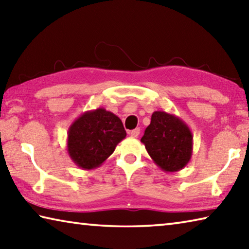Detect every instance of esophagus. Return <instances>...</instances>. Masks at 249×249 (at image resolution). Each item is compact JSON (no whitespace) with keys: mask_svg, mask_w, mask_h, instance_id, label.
Instances as JSON below:
<instances>
[{"mask_svg":"<svg viewBox=\"0 0 249 249\" xmlns=\"http://www.w3.org/2000/svg\"><path fill=\"white\" fill-rule=\"evenodd\" d=\"M128 134H129L132 137L136 138V137H138V135H140V128H135V129H133V130H130V132H129Z\"/></svg>","mask_w":249,"mask_h":249,"instance_id":"34e87169","label":"esophagus"}]
</instances>
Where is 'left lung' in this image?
I'll return each instance as SVG.
<instances>
[{"mask_svg": "<svg viewBox=\"0 0 249 249\" xmlns=\"http://www.w3.org/2000/svg\"><path fill=\"white\" fill-rule=\"evenodd\" d=\"M141 142L160 169L179 171L190 161L193 136L189 126L174 114L156 111Z\"/></svg>", "mask_w": 249, "mask_h": 249, "instance_id": "8db88e82", "label": "left lung"}]
</instances>
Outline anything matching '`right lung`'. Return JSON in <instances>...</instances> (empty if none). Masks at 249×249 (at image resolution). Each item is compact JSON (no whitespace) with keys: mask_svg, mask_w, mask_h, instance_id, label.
<instances>
[{"mask_svg":"<svg viewBox=\"0 0 249 249\" xmlns=\"http://www.w3.org/2000/svg\"><path fill=\"white\" fill-rule=\"evenodd\" d=\"M125 137L120 117L99 107L82 113L70 125L67 150L79 168L91 170L102 165Z\"/></svg>","mask_w":249,"mask_h":249,"instance_id":"right-lung-1","label":"right lung"}]
</instances>
